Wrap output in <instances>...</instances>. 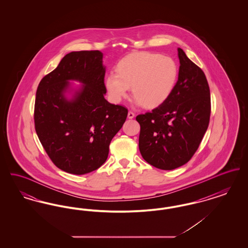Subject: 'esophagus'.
<instances>
[{"label":"esophagus","mask_w":248,"mask_h":248,"mask_svg":"<svg viewBox=\"0 0 248 248\" xmlns=\"http://www.w3.org/2000/svg\"><path fill=\"white\" fill-rule=\"evenodd\" d=\"M127 117L129 119H133L134 117H135V113L133 112V111H128V114H127Z\"/></svg>","instance_id":"esophagus-1"}]
</instances>
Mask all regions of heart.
Listing matches in <instances>:
<instances>
[{
	"label": "heart",
	"instance_id": "obj_1",
	"mask_svg": "<svg viewBox=\"0 0 248 248\" xmlns=\"http://www.w3.org/2000/svg\"><path fill=\"white\" fill-rule=\"evenodd\" d=\"M177 78L175 61L167 57L149 53H132L120 59L115 74L105 79V86L111 99L120 102L131 87L136 102L146 108H156L167 100Z\"/></svg>",
	"mask_w": 248,
	"mask_h": 248
}]
</instances>
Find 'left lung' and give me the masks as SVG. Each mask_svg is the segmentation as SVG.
<instances>
[{"mask_svg":"<svg viewBox=\"0 0 248 248\" xmlns=\"http://www.w3.org/2000/svg\"><path fill=\"white\" fill-rule=\"evenodd\" d=\"M177 83L165 103L140 114L139 147L143 159L162 170H173L188 163L207 130L210 90L203 71L177 49Z\"/></svg>","mask_w":248,"mask_h":248,"instance_id":"8db88e82","label":"left lung"}]
</instances>
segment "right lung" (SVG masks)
<instances>
[{"instance_id":"right-lung-1","label":"right lung","mask_w":248,"mask_h":248,"mask_svg":"<svg viewBox=\"0 0 248 248\" xmlns=\"http://www.w3.org/2000/svg\"><path fill=\"white\" fill-rule=\"evenodd\" d=\"M102 58L98 50L69 53L37 88V136L54 165L70 174H87L103 165L109 143L127 117L125 107L104 97ZM71 79L83 84L68 100L64 93Z\"/></svg>"}]
</instances>
